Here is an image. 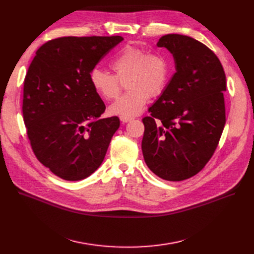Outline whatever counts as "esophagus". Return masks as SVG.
I'll list each match as a JSON object with an SVG mask.
<instances>
[{
    "mask_svg": "<svg viewBox=\"0 0 254 254\" xmlns=\"http://www.w3.org/2000/svg\"><path fill=\"white\" fill-rule=\"evenodd\" d=\"M120 120L122 121L123 123H127V122H129V121H131V120H132V118H127V117H120Z\"/></svg>",
    "mask_w": 254,
    "mask_h": 254,
    "instance_id": "1",
    "label": "esophagus"
}]
</instances>
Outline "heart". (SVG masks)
<instances>
[{"mask_svg":"<svg viewBox=\"0 0 254 254\" xmlns=\"http://www.w3.org/2000/svg\"><path fill=\"white\" fill-rule=\"evenodd\" d=\"M115 74L100 68L90 72V81L94 90L103 98L111 100L118 97L120 81L125 80L129 89L110 106V113L131 118L140 114L148 102L149 96L159 95L165 88L171 74L168 60L156 54H149L140 47L128 44L111 63Z\"/></svg>","mask_w":254,"mask_h":254,"instance_id":"heart-1","label":"heart"}]
</instances>
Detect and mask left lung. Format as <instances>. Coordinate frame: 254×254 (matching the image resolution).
<instances>
[{
  "label": "left lung",
  "mask_w": 254,
  "mask_h": 254,
  "mask_svg": "<svg viewBox=\"0 0 254 254\" xmlns=\"http://www.w3.org/2000/svg\"><path fill=\"white\" fill-rule=\"evenodd\" d=\"M175 60L176 73L144 117L141 150L150 170L183 181L211 159L225 125L226 79L217 56L188 36L167 34L157 42Z\"/></svg>",
  "instance_id": "left-lung-1"
}]
</instances>
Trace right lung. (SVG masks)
Instances as JSON below:
<instances>
[{
    "label": "right lung",
    "mask_w": 254,
    "mask_h": 254,
    "mask_svg": "<svg viewBox=\"0 0 254 254\" xmlns=\"http://www.w3.org/2000/svg\"><path fill=\"white\" fill-rule=\"evenodd\" d=\"M124 38L61 37L43 44L23 82L22 116L37 159L56 176L79 181L103 162L118 117L100 118L105 104L90 72Z\"/></svg>",
    "instance_id": "add662e5"
}]
</instances>
